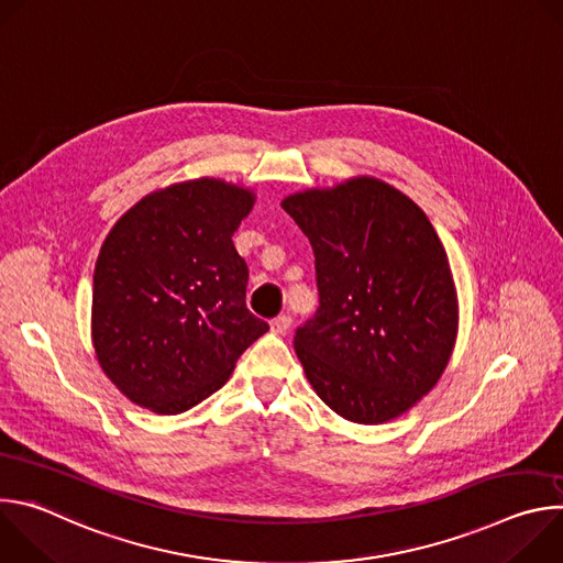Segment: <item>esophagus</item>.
<instances>
[{
    "instance_id": "esophagus-1",
    "label": "esophagus",
    "mask_w": 563,
    "mask_h": 563,
    "mask_svg": "<svg viewBox=\"0 0 563 563\" xmlns=\"http://www.w3.org/2000/svg\"><path fill=\"white\" fill-rule=\"evenodd\" d=\"M269 328H272V332H274V334H280V336H283V334H287V332H289V328H291V316L283 313V316L274 318Z\"/></svg>"
}]
</instances>
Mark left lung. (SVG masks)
I'll return each instance as SVG.
<instances>
[{"mask_svg": "<svg viewBox=\"0 0 563 563\" xmlns=\"http://www.w3.org/2000/svg\"><path fill=\"white\" fill-rule=\"evenodd\" d=\"M309 238L320 307L294 336L313 391L339 417L387 423L443 376L459 332L448 254L404 191L374 176L287 196Z\"/></svg>", "mask_w": 563, "mask_h": 563, "instance_id": "8db88e82", "label": "left lung"}]
</instances>
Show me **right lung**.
<instances>
[{"label": "right lung", "mask_w": 563, "mask_h": 563, "mask_svg": "<svg viewBox=\"0 0 563 563\" xmlns=\"http://www.w3.org/2000/svg\"><path fill=\"white\" fill-rule=\"evenodd\" d=\"M254 202V189L202 176L144 196L109 231L93 274L91 341L131 404L191 410L269 330L245 305L250 272L231 240Z\"/></svg>", "instance_id": "add662e5"}]
</instances>
